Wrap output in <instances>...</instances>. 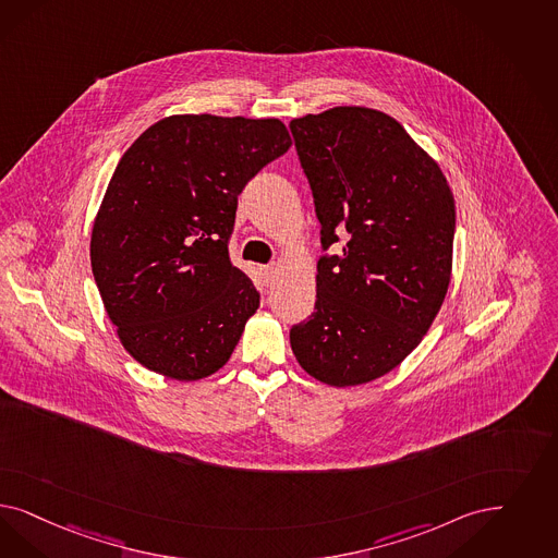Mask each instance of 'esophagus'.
Wrapping results in <instances>:
<instances>
[{
	"label": "esophagus",
	"instance_id": "1",
	"mask_svg": "<svg viewBox=\"0 0 558 558\" xmlns=\"http://www.w3.org/2000/svg\"><path fill=\"white\" fill-rule=\"evenodd\" d=\"M262 271H264V280H266V284L271 287V284H274V280H276V266H274V264H269V266H262Z\"/></svg>",
	"mask_w": 558,
	"mask_h": 558
}]
</instances>
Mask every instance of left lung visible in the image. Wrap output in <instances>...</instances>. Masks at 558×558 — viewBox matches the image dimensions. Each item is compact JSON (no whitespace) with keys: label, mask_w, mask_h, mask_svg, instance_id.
<instances>
[{"label":"left lung","mask_w":558,"mask_h":558,"mask_svg":"<svg viewBox=\"0 0 558 558\" xmlns=\"http://www.w3.org/2000/svg\"><path fill=\"white\" fill-rule=\"evenodd\" d=\"M329 247L317 299L290 347L313 379L368 384L393 371L433 326L451 280L456 199L441 167L393 117L333 107L290 121Z\"/></svg>","instance_id":"left-lung-1"}]
</instances>
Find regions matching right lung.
<instances>
[{"instance_id":"add662e5","label":"right lung","mask_w":558,"mask_h":558,"mask_svg":"<svg viewBox=\"0 0 558 558\" xmlns=\"http://www.w3.org/2000/svg\"><path fill=\"white\" fill-rule=\"evenodd\" d=\"M280 119L169 116L121 156L90 234V264L123 348L174 381L229 363L259 294L229 259L236 197L289 153Z\"/></svg>"}]
</instances>
